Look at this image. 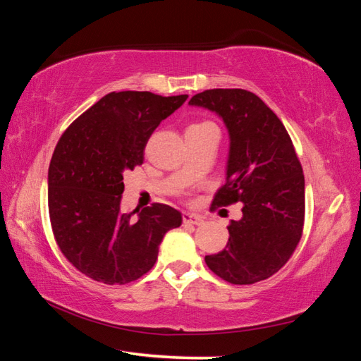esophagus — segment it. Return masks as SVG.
I'll use <instances>...</instances> for the list:
<instances>
[{"label":"esophagus","instance_id":"obj_1","mask_svg":"<svg viewBox=\"0 0 361 361\" xmlns=\"http://www.w3.org/2000/svg\"><path fill=\"white\" fill-rule=\"evenodd\" d=\"M183 223L200 226V224H204V219L199 215H194V213H183Z\"/></svg>","mask_w":361,"mask_h":361}]
</instances>
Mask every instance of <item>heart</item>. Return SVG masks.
I'll use <instances>...</instances> for the list:
<instances>
[{
	"label": "heart",
	"mask_w": 361,
	"mask_h": 361,
	"mask_svg": "<svg viewBox=\"0 0 361 361\" xmlns=\"http://www.w3.org/2000/svg\"><path fill=\"white\" fill-rule=\"evenodd\" d=\"M202 124H205V122H202ZM192 126H200V124H192Z\"/></svg>",
	"instance_id": "b5f03b06"
}]
</instances>
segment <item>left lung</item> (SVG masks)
Wrapping results in <instances>:
<instances>
[{"label":"left lung","mask_w":361,"mask_h":361,"mask_svg":"<svg viewBox=\"0 0 361 361\" xmlns=\"http://www.w3.org/2000/svg\"><path fill=\"white\" fill-rule=\"evenodd\" d=\"M189 105L215 111L231 137L228 173L210 210L242 202V218L229 223L228 245L205 256L213 274L234 285H252L282 269L304 228V173L277 114L243 89H210Z\"/></svg>","instance_id":"obj_1"}]
</instances>
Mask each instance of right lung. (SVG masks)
<instances>
[{
  "label": "right lung",
  "instance_id": "obj_1",
  "mask_svg": "<svg viewBox=\"0 0 361 361\" xmlns=\"http://www.w3.org/2000/svg\"><path fill=\"white\" fill-rule=\"evenodd\" d=\"M188 95L111 92L73 121L47 175L49 218L60 252L95 282L126 285L156 264L166 232L181 213L166 204L121 212L124 176L143 164L145 146Z\"/></svg>",
  "mask_w": 361,
  "mask_h": 361
}]
</instances>
